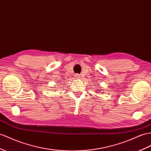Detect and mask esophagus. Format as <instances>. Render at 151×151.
Wrapping results in <instances>:
<instances>
[{
	"instance_id": "1",
	"label": "esophagus",
	"mask_w": 151,
	"mask_h": 151,
	"mask_svg": "<svg viewBox=\"0 0 151 151\" xmlns=\"http://www.w3.org/2000/svg\"><path fill=\"white\" fill-rule=\"evenodd\" d=\"M75 77L76 78H77V79H78V78H80V75H79V74H75Z\"/></svg>"
}]
</instances>
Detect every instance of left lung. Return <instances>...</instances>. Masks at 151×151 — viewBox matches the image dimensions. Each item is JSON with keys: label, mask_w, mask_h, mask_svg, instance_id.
I'll return each instance as SVG.
<instances>
[{"label": "left lung", "mask_w": 151, "mask_h": 151, "mask_svg": "<svg viewBox=\"0 0 151 151\" xmlns=\"http://www.w3.org/2000/svg\"><path fill=\"white\" fill-rule=\"evenodd\" d=\"M98 92H99V91H98Z\"/></svg>", "instance_id": "1"}]
</instances>
